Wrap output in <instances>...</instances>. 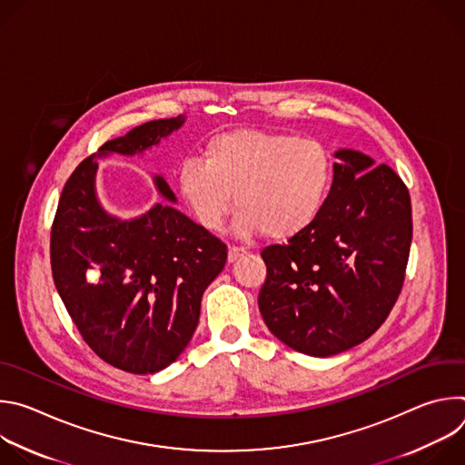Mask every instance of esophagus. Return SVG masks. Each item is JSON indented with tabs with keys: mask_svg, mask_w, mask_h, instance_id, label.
<instances>
[{
	"mask_svg": "<svg viewBox=\"0 0 465 465\" xmlns=\"http://www.w3.org/2000/svg\"><path fill=\"white\" fill-rule=\"evenodd\" d=\"M246 252L242 248H237V246H230L228 248V262H235L239 257H242Z\"/></svg>",
	"mask_w": 465,
	"mask_h": 465,
	"instance_id": "obj_1",
	"label": "esophagus"
}]
</instances>
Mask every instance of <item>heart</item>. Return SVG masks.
Returning a JSON list of instances; mask_svg holds the SVG:
<instances>
[{
  "label": "heart",
  "instance_id": "b5f03b06",
  "mask_svg": "<svg viewBox=\"0 0 465 465\" xmlns=\"http://www.w3.org/2000/svg\"><path fill=\"white\" fill-rule=\"evenodd\" d=\"M331 182L333 162L320 142L242 128L212 138L203 162H185L176 191L194 223L208 232L223 228L235 201L237 235L289 241L316 223Z\"/></svg>",
  "mask_w": 465,
  "mask_h": 465
}]
</instances>
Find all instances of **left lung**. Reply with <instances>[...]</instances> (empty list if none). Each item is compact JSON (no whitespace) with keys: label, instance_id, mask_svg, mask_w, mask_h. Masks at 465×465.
Returning a JSON list of instances; mask_svg holds the SVG:
<instances>
[{"label":"left lung","instance_id":"8db88e82","mask_svg":"<svg viewBox=\"0 0 465 465\" xmlns=\"http://www.w3.org/2000/svg\"><path fill=\"white\" fill-rule=\"evenodd\" d=\"M333 183L316 223L261 252L259 311L289 348L331 357L371 337L405 282L412 241L409 189L388 165L335 153Z\"/></svg>","mask_w":465,"mask_h":465}]
</instances>
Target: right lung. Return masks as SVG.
<instances>
[{
    "mask_svg": "<svg viewBox=\"0 0 465 465\" xmlns=\"http://www.w3.org/2000/svg\"><path fill=\"white\" fill-rule=\"evenodd\" d=\"M183 123L185 115L156 119L106 142L65 182L51 228L53 280L83 339L104 362L138 375L167 368L187 348L228 250L173 206L162 174L153 182L169 204L134 219L108 213L95 162L143 154Z\"/></svg>",
    "mask_w": 465,
    "mask_h": 465,
    "instance_id": "add662e5",
    "label": "right lung"
}]
</instances>
